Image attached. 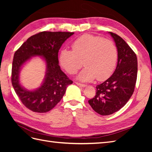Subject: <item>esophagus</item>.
<instances>
[{
  "label": "esophagus",
  "instance_id": "1",
  "mask_svg": "<svg viewBox=\"0 0 152 152\" xmlns=\"http://www.w3.org/2000/svg\"><path fill=\"white\" fill-rule=\"evenodd\" d=\"M75 83L76 85H78V86L81 87V88H85V87H86V84H83V83H80L79 82H75Z\"/></svg>",
  "mask_w": 152,
  "mask_h": 152
}]
</instances>
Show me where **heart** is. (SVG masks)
I'll return each instance as SVG.
<instances>
[{"label": "heart", "instance_id": "1", "mask_svg": "<svg viewBox=\"0 0 152 152\" xmlns=\"http://www.w3.org/2000/svg\"><path fill=\"white\" fill-rule=\"evenodd\" d=\"M72 48L63 50L59 55V63L67 72L76 73L83 61L86 67L77 76L80 81L91 82L95 78L103 81L110 76L118 57L117 48L112 40L83 34L73 42Z\"/></svg>", "mask_w": 152, "mask_h": 152}]
</instances>
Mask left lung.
<instances>
[{
    "instance_id": "1",
    "label": "left lung",
    "mask_w": 152,
    "mask_h": 152,
    "mask_svg": "<svg viewBox=\"0 0 152 152\" xmlns=\"http://www.w3.org/2000/svg\"><path fill=\"white\" fill-rule=\"evenodd\" d=\"M108 33L118 50L117 66L108 79L96 86L95 97L88 101L91 108L102 115L112 114L124 107L133 95L137 78L136 54L122 38Z\"/></svg>"
}]
</instances>
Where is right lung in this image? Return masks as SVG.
Here are the masks:
<instances>
[{"instance_id":"obj_1","label":"right lung","mask_w":152,"mask_h":152,"mask_svg":"<svg viewBox=\"0 0 152 152\" xmlns=\"http://www.w3.org/2000/svg\"><path fill=\"white\" fill-rule=\"evenodd\" d=\"M74 34L69 32L44 31L28 38L15 51L12 69V83L16 94L25 106L33 112L45 113L53 109L72 83L59 65L58 52L67 38ZM42 56L47 64L46 75L39 88L28 90L19 82L22 66L31 57Z\"/></svg>"}]
</instances>
